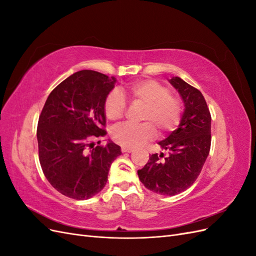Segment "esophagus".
I'll list each match as a JSON object with an SVG mask.
<instances>
[{
    "mask_svg": "<svg viewBox=\"0 0 256 256\" xmlns=\"http://www.w3.org/2000/svg\"><path fill=\"white\" fill-rule=\"evenodd\" d=\"M122 152H134V148H131V147H125V146H122Z\"/></svg>",
    "mask_w": 256,
    "mask_h": 256,
    "instance_id": "obj_1",
    "label": "esophagus"
}]
</instances>
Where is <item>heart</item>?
Segmentation results:
<instances>
[{
  "label": "heart",
  "mask_w": 256,
  "mask_h": 256,
  "mask_svg": "<svg viewBox=\"0 0 256 256\" xmlns=\"http://www.w3.org/2000/svg\"><path fill=\"white\" fill-rule=\"evenodd\" d=\"M131 102L144 106L141 120L143 125L124 124L112 130V138L125 147H138L152 140L157 128L166 132L177 126L180 120L182 106L180 100L170 95L164 85L154 80L136 82L127 90ZM106 118L112 122L120 120L126 111V100L120 90L110 92L104 106Z\"/></svg>",
  "instance_id": "b5f03b06"
}]
</instances>
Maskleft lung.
<instances>
[{
	"mask_svg": "<svg viewBox=\"0 0 256 256\" xmlns=\"http://www.w3.org/2000/svg\"><path fill=\"white\" fill-rule=\"evenodd\" d=\"M168 82L180 95L184 112L178 127L159 142L168 152L154 154L138 175L145 187L158 194L172 196L187 190L200 175L210 150L212 116L198 90L180 76Z\"/></svg>",
	"mask_w": 256,
	"mask_h": 256,
	"instance_id": "left-lung-1",
	"label": "left lung"
}]
</instances>
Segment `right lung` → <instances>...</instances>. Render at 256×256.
Wrapping results in <instances>:
<instances>
[{"mask_svg":"<svg viewBox=\"0 0 256 256\" xmlns=\"http://www.w3.org/2000/svg\"><path fill=\"white\" fill-rule=\"evenodd\" d=\"M116 79L81 70L60 82L48 96L38 120L37 141L42 172L54 189L74 200H88L102 191L120 146L104 136V100ZM97 142V144H99Z\"/></svg>","mask_w":256,"mask_h":256,"instance_id":"1","label":"right lung"}]
</instances>
